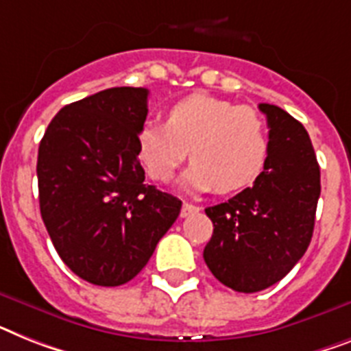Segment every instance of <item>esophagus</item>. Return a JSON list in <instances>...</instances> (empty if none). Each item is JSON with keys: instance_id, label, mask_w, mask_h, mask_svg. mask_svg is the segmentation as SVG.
I'll use <instances>...</instances> for the list:
<instances>
[{"instance_id": "esophagus-1", "label": "esophagus", "mask_w": 351, "mask_h": 351, "mask_svg": "<svg viewBox=\"0 0 351 351\" xmlns=\"http://www.w3.org/2000/svg\"><path fill=\"white\" fill-rule=\"evenodd\" d=\"M199 210H201V208L195 206V204H190V202H182L181 217H182V219H184V217H190V215H193V213H197Z\"/></svg>"}]
</instances>
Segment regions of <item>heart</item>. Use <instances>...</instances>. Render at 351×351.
I'll return each instance as SVG.
<instances>
[{"instance_id":"b5f03b06","label":"heart","mask_w":351,"mask_h":351,"mask_svg":"<svg viewBox=\"0 0 351 351\" xmlns=\"http://www.w3.org/2000/svg\"><path fill=\"white\" fill-rule=\"evenodd\" d=\"M188 154L195 161L184 176L186 186L244 190L267 163V123L253 107L190 95L170 107L167 123L145 121L138 132V158L154 181H170Z\"/></svg>"}]
</instances>
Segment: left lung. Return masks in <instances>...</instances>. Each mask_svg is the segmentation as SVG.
Listing matches in <instances>:
<instances>
[{"instance_id":"8db88e82","label":"left lung","mask_w":351,"mask_h":351,"mask_svg":"<svg viewBox=\"0 0 351 351\" xmlns=\"http://www.w3.org/2000/svg\"><path fill=\"white\" fill-rule=\"evenodd\" d=\"M267 117L269 158L251 188L206 208L213 234L204 247L211 274L237 292L274 285L305 254L321 193L319 165L308 132L282 107Z\"/></svg>"}]
</instances>
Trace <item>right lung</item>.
<instances>
[{"label": "right lung", "instance_id": "right-lung-1", "mask_svg": "<svg viewBox=\"0 0 351 351\" xmlns=\"http://www.w3.org/2000/svg\"><path fill=\"white\" fill-rule=\"evenodd\" d=\"M147 98L145 88L95 93L62 107L40 140V217L62 262L93 285L130 282L181 211L178 197L145 184Z\"/></svg>", "mask_w": 351, "mask_h": 351}]
</instances>
